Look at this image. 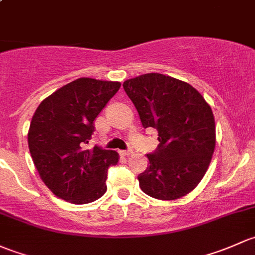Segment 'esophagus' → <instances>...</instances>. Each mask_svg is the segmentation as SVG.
Listing matches in <instances>:
<instances>
[{
	"label": "esophagus",
	"instance_id": "34e87169",
	"mask_svg": "<svg viewBox=\"0 0 255 255\" xmlns=\"http://www.w3.org/2000/svg\"><path fill=\"white\" fill-rule=\"evenodd\" d=\"M119 153L122 154L123 157H128V156H131V154H132V151H120Z\"/></svg>",
	"mask_w": 255,
	"mask_h": 255
}]
</instances>
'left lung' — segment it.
Wrapping results in <instances>:
<instances>
[{"label":"left lung","mask_w":255,"mask_h":255,"mask_svg":"<svg viewBox=\"0 0 255 255\" xmlns=\"http://www.w3.org/2000/svg\"><path fill=\"white\" fill-rule=\"evenodd\" d=\"M142 127L158 131L159 145L147 154L149 167L140 188L158 200H175L198 186L216 145L210 104L193 86L162 73H146L123 83Z\"/></svg>","instance_id":"8db88e82"}]
</instances>
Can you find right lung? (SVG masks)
<instances>
[{
  "mask_svg": "<svg viewBox=\"0 0 255 255\" xmlns=\"http://www.w3.org/2000/svg\"><path fill=\"white\" fill-rule=\"evenodd\" d=\"M120 82L82 77L46 97L34 113L28 146L40 179L57 198L76 205L93 203L107 191V170L118 152L94 146L85 149L94 120Z\"/></svg>",
  "mask_w": 255,
  "mask_h": 255,
  "instance_id": "add662e5",
  "label": "right lung"
}]
</instances>
